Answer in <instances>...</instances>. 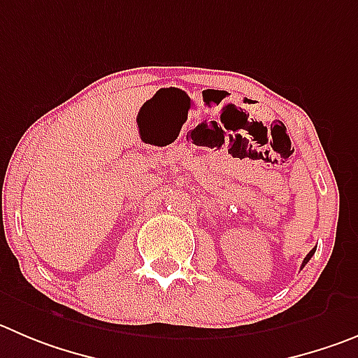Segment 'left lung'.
Here are the masks:
<instances>
[{
    "mask_svg": "<svg viewBox=\"0 0 358 358\" xmlns=\"http://www.w3.org/2000/svg\"><path fill=\"white\" fill-rule=\"evenodd\" d=\"M315 250H316V249H313V250H310L309 255H307V256H306V258H303V263H302V268H303V266H306V263H307V262H309V259H310V258H313V255H315Z\"/></svg>",
    "mask_w": 358,
    "mask_h": 358,
    "instance_id": "obj_1",
    "label": "left lung"
}]
</instances>
